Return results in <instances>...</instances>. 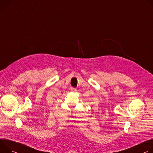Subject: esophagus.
Segmentation results:
<instances>
[{
    "label": "esophagus",
    "mask_w": 153,
    "mask_h": 153,
    "mask_svg": "<svg viewBox=\"0 0 153 153\" xmlns=\"http://www.w3.org/2000/svg\"><path fill=\"white\" fill-rule=\"evenodd\" d=\"M71 91H72V92H75V91H76V89L75 88H71Z\"/></svg>",
    "instance_id": "1"
}]
</instances>
